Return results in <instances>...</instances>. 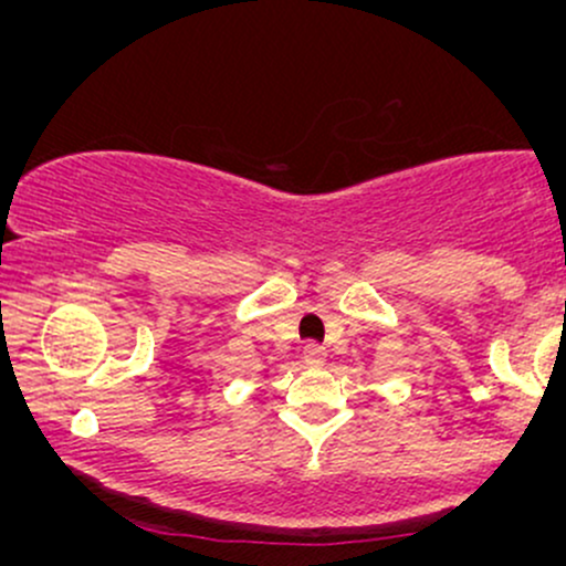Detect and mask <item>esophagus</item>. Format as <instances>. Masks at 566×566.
<instances>
[{"label":"esophagus","instance_id":"34e87169","mask_svg":"<svg viewBox=\"0 0 566 566\" xmlns=\"http://www.w3.org/2000/svg\"><path fill=\"white\" fill-rule=\"evenodd\" d=\"M324 356H327V350L319 343H305L303 346V361L311 367H319L324 361Z\"/></svg>","mask_w":566,"mask_h":566}]
</instances>
